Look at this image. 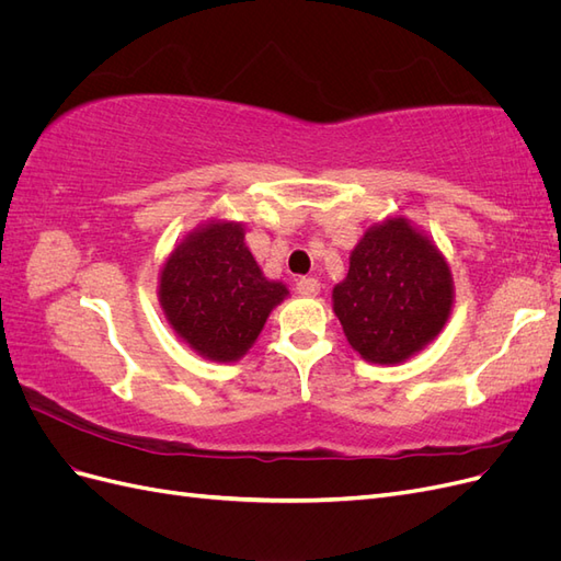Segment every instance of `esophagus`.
Segmentation results:
<instances>
[{
	"mask_svg": "<svg viewBox=\"0 0 561 561\" xmlns=\"http://www.w3.org/2000/svg\"><path fill=\"white\" fill-rule=\"evenodd\" d=\"M297 293L301 297H316L320 293V283L316 278H299L297 280Z\"/></svg>",
	"mask_w": 561,
	"mask_h": 561,
	"instance_id": "1",
	"label": "esophagus"
}]
</instances>
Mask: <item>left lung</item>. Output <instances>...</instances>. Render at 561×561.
<instances>
[{
  "instance_id": "obj_1",
  "label": "left lung",
  "mask_w": 561,
  "mask_h": 561,
  "mask_svg": "<svg viewBox=\"0 0 561 561\" xmlns=\"http://www.w3.org/2000/svg\"><path fill=\"white\" fill-rule=\"evenodd\" d=\"M332 311L360 358L400 365L443 332L454 307L451 268L428 233L396 215L369 227L351 250Z\"/></svg>"
}]
</instances>
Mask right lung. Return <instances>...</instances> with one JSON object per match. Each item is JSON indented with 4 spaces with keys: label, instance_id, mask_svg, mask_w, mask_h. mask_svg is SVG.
<instances>
[{
    "label": "right lung",
    "instance_id": "1",
    "mask_svg": "<svg viewBox=\"0 0 561 561\" xmlns=\"http://www.w3.org/2000/svg\"><path fill=\"white\" fill-rule=\"evenodd\" d=\"M157 295L168 325L186 346L206 360L236 363L290 290L262 274L241 222L208 219L168 254Z\"/></svg>",
    "mask_w": 561,
    "mask_h": 561
}]
</instances>
